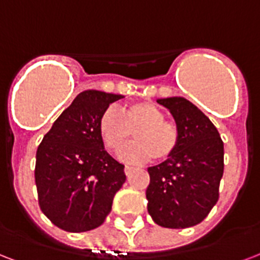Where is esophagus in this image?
Returning a JSON list of instances; mask_svg holds the SVG:
<instances>
[{"instance_id": "1", "label": "esophagus", "mask_w": 260, "mask_h": 260, "mask_svg": "<svg viewBox=\"0 0 260 260\" xmlns=\"http://www.w3.org/2000/svg\"><path fill=\"white\" fill-rule=\"evenodd\" d=\"M133 170H134V168H133V167H130V166L124 167V174H126V176H130V175H132V172H133Z\"/></svg>"}]
</instances>
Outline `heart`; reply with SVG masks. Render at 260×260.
<instances>
[{"mask_svg":"<svg viewBox=\"0 0 260 260\" xmlns=\"http://www.w3.org/2000/svg\"><path fill=\"white\" fill-rule=\"evenodd\" d=\"M134 133L136 142L122 154L127 161L141 162L149 158L166 161L176 152L180 141L178 124L166 119L164 112L148 102L130 103L119 111L108 108L99 120V136L108 152L118 154Z\"/></svg>","mask_w":260,"mask_h":260,"instance_id":"heart-1","label":"heart"}]
</instances>
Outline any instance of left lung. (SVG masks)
<instances>
[{"label": "left lung", "instance_id": "obj_1", "mask_svg": "<svg viewBox=\"0 0 260 260\" xmlns=\"http://www.w3.org/2000/svg\"><path fill=\"white\" fill-rule=\"evenodd\" d=\"M157 102L174 115L180 141L172 157L148 168V212L160 226L188 228L202 222L218 201L224 142L210 119L187 99Z\"/></svg>", "mask_w": 260, "mask_h": 260}]
</instances>
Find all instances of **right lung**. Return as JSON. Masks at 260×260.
<instances>
[{"mask_svg": "<svg viewBox=\"0 0 260 260\" xmlns=\"http://www.w3.org/2000/svg\"><path fill=\"white\" fill-rule=\"evenodd\" d=\"M122 94L84 90L54 122L36 150L35 183L44 216L68 232L100 226L126 182L124 166L104 150L99 120Z\"/></svg>", "mask_w": 260, "mask_h": 260, "instance_id": "obj_1", "label": "right lung"}]
</instances>
